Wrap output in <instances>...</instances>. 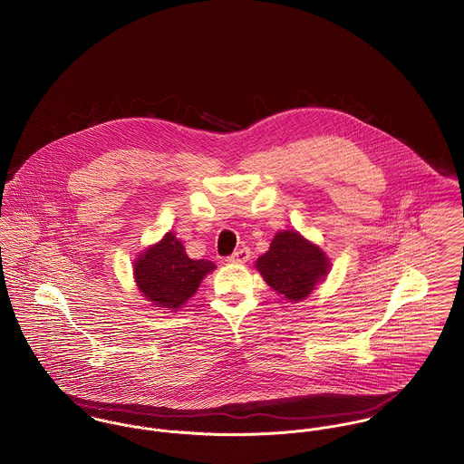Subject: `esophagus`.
Segmentation results:
<instances>
[{"mask_svg": "<svg viewBox=\"0 0 464 464\" xmlns=\"http://www.w3.org/2000/svg\"><path fill=\"white\" fill-rule=\"evenodd\" d=\"M248 260H250V250L248 248H241V250H237V252H234L228 256V262H232V264H245Z\"/></svg>", "mask_w": 464, "mask_h": 464, "instance_id": "34e87169", "label": "esophagus"}]
</instances>
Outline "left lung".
I'll return each instance as SVG.
<instances>
[{
    "mask_svg": "<svg viewBox=\"0 0 464 464\" xmlns=\"http://www.w3.org/2000/svg\"><path fill=\"white\" fill-rule=\"evenodd\" d=\"M255 267L266 284L289 301H303L330 271V260L295 230L278 232Z\"/></svg>",
    "mask_w": 464,
    "mask_h": 464,
    "instance_id": "1",
    "label": "left lung"
}]
</instances>
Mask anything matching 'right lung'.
<instances>
[{
    "mask_svg": "<svg viewBox=\"0 0 464 464\" xmlns=\"http://www.w3.org/2000/svg\"><path fill=\"white\" fill-rule=\"evenodd\" d=\"M214 267L211 260L189 258L182 243L169 232L134 260V280L149 301L167 310H179Z\"/></svg>",
    "mask_w": 464,
    "mask_h": 464,
    "instance_id": "add662e5",
    "label": "right lung"
}]
</instances>
